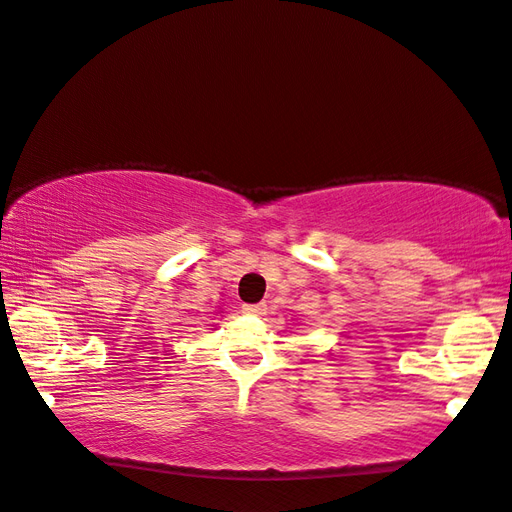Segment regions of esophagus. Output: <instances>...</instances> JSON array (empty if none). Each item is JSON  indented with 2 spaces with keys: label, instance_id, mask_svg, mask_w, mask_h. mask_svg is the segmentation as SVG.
<instances>
[{
  "label": "esophagus",
  "instance_id": "34e87169",
  "mask_svg": "<svg viewBox=\"0 0 512 512\" xmlns=\"http://www.w3.org/2000/svg\"><path fill=\"white\" fill-rule=\"evenodd\" d=\"M243 312H245V314H252V316H263V314H267V305H265V303L243 305Z\"/></svg>",
  "mask_w": 512,
  "mask_h": 512
}]
</instances>
